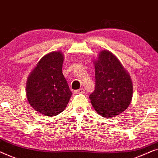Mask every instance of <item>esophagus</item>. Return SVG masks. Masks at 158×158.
<instances>
[{
	"instance_id": "esophagus-1",
	"label": "esophagus",
	"mask_w": 158,
	"mask_h": 158,
	"mask_svg": "<svg viewBox=\"0 0 158 158\" xmlns=\"http://www.w3.org/2000/svg\"><path fill=\"white\" fill-rule=\"evenodd\" d=\"M74 93L75 94H84L85 93V90L83 89V88H80L78 90H75Z\"/></svg>"
}]
</instances>
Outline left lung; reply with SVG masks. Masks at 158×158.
I'll return each mask as SVG.
<instances>
[{"instance_id": "1", "label": "left lung", "mask_w": 158, "mask_h": 158, "mask_svg": "<svg viewBox=\"0 0 158 158\" xmlns=\"http://www.w3.org/2000/svg\"><path fill=\"white\" fill-rule=\"evenodd\" d=\"M94 63L96 87L89 96L90 102L99 115L113 117L130 104L133 94L130 77L109 51H101Z\"/></svg>"}]
</instances>
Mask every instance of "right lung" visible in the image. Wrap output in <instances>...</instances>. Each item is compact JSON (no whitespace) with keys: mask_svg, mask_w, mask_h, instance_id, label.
I'll use <instances>...</instances> for the list:
<instances>
[{"mask_svg":"<svg viewBox=\"0 0 158 158\" xmlns=\"http://www.w3.org/2000/svg\"><path fill=\"white\" fill-rule=\"evenodd\" d=\"M63 55L52 52L44 56L30 73L27 96L35 111L46 116H56L64 111L72 92L62 72Z\"/></svg>","mask_w":158,"mask_h":158,"instance_id":"obj_1","label":"right lung"}]
</instances>
